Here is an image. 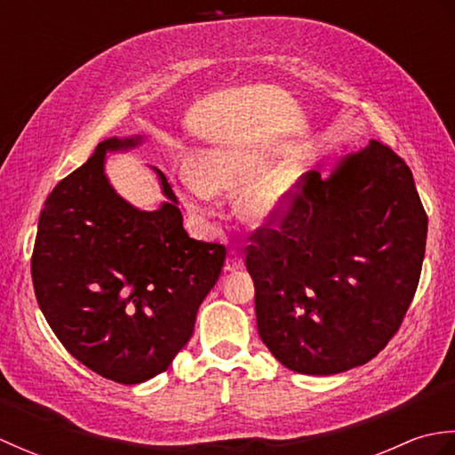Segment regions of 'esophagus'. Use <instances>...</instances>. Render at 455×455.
<instances>
[{
    "mask_svg": "<svg viewBox=\"0 0 455 455\" xmlns=\"http://www.w3.org/2000/svg\"><path fill=\"white\" fill-rule=\"evenodd\" d=\"M240 267H243V256L233 250V252H228V256H227L225 269L227 272H235V269H240Z\"/></svg>",
    "mask_w": 455,
    "mask_h": 455,
    "instance_id": "esophagus-1",
    "label": "esophagus"
}]
</instances>
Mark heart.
<instances>
[{
    "label": "heart",
    "instance_id": "b5f03b06",
    "mask_svg": "<svg viewBox=\"0 0 455 455\" xmlns=\"http://www.w3.org/2000/svg\"><path fill=\"white\" fill-rule=\"evenodd\" d=\"M196 178L183 180V205L191 217L212 215V196H236V215L246 227L266 230L282 225L295 207L305 164L289 158L272 166L269 154L248 147L211 148L193 158Z\"/></svg>",
    "mask_w": 455,
    "mask_h": 455
}]
</instances>
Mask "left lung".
Instances as JSON below:
<instances>
[{"mask_svg": "<svg viewBox=\"0 0 455 455\" xmlns=\"http://www.w3.org/2000/svg\"><path fill=\"white\" fill-rule=\"evenodd\" d=\"M427 230L412 172L381 142L347 154L324 180L305 173L291 212L256 233L246 254L267 350L305 375L370 362L417 291Z\"/></svg>", "mask_w": 455, "mask_h": 455, "instance_id": "1", "label": "left lung"}]
</instances>
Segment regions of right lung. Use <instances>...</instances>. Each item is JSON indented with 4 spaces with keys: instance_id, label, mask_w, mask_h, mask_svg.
<instances>
[{
    "instance_id": "1",
    "label": "right lung",
    "mask_w": 455,
    "mask_h": 455,
    "mask_svg": "<svg viewBox=\"0 0 455 455\" xmlns=\"http://www.w3.org/2000/svg\"><path fill=\"white\" fill-rule=\"evenodd\" d=\"M144 142L140 134L103 140L58 183L31 259L36 301L58 340L92 371L124 385L168 370L227 256L225 246L189 238L158 168V209L142 211L115 191L108 154Z\"/></svg>"
}]
</instances>
